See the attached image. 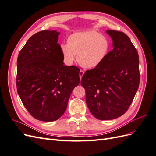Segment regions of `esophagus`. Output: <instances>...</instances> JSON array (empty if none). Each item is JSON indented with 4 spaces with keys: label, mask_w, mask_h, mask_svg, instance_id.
<instances>
[{
    "label": "esophagus",
    "mask_w": 156,
    "mask_h": 156,
    "mask_svg": "<svg viewBox=\"0 0 156 156\" xmlns=\"http://www.w3.org/2000/svg\"><path fill=\"white\" fill-rule=\"evenodd\" d=\"M84 71H83V70H81L80 71V72H79V77H80V79H81L82 78V77H83V75H84Z\"/></svg>",
    "instance_id": "1"
}]
</instances>
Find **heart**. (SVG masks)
Instances as JSON below:
<instances>
[{"label": "heart", "mask_w": 156, "mask_h": 156, "mask_svg": "<svg viewBox=\"0 0 156 156\" xmlns=\"http://www.w3.org/2000/svg\"><path fill=\"white\" fill-rule=\"evenodd\" d=\"M110 44L105 36L95 31L76 32L70 35L68 44L61 45L66 63L72 64L77 56L78 63L86 68H94L105 59Z\"/></svg>", "instance_id": "1"}]
</instances>
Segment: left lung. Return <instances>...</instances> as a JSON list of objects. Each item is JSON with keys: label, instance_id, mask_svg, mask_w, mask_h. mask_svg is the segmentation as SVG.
<instances>
[{"label": "left lung", "instance_id": "left-lung-1", "mask_svg": "<svg viewBox=\"0 0 156 156\" xmlns=\"http://www.w3.org/2000/svg\"><path fill=\"white\" fill-rule=\"evenodd\" d=\"M107 33L112 40L113 49L100 65L87 70L81 81L90 111L101 120L123 115L140 82L139 55L129 37L117 30H107Z\"/></svg>", "mask_w": 156, "mask_h": 156}]
</instances>
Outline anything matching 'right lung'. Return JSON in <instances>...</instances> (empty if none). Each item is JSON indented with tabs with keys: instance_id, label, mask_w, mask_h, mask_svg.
<instances>
[{
	"instance_id": "obj_1",
	"label": "right lung",
	"mask_w": 156,
	"mask_h": 156,
	"mask_svg": "<svg viewBox=\"0 0 156 156\" xmlns=\"http://www.w3.org/2000/svg\"><path fill=\"white\" fill-rule=\"evenodd\" d=\"M60 33L42 30L28 40L17 60V90L34 119L53 122L66 109L73 88L80 83V69L64 66Z\"/></svg>"
}]
</instances>
